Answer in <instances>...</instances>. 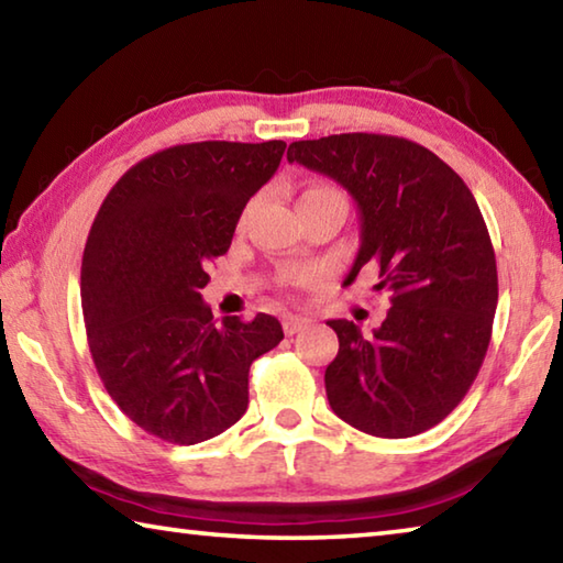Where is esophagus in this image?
I'll list each match as a JSON object with an SVG mask.
<instances>
[{
    "label": "esophagus",
    "instance_id": "obj_1",
    "mask_svg": "<svg viewBox=\"0 0 563 563\" xmlns=\"http://www.w3.org/2000/svg\"><path fill=\"white\" fill-rule=\"evenodd\" d=\"M305 325H308V322H305V320H302V318H298V316H285V318H283V330H285V335H295V332L305 330Z\"/></svg>",
    "mask_w": 563,
    "mask_h": 563
}]
</instances>
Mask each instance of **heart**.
Returning a JSON list of instances; mask_svg holds the SVG:
<instances>
[{
    "label": "heart",
    "instance_id": "b5f03b06",
    "mask_svg": "<svg viewBox=\"0 0 563 563\" xmlns=\"http://www.w3.org/2000/svg\"><path fill=\"white\" fill-rule=\"evenodd\" d=\"M332 194H335V190L328 188V186H308L302 190L300 201H308V198H318V196H332Z\"/></svg>",
    "mask_w": 563,
    "mask_h": 563
}]
</instances>
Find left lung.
I'll use <instances>...</instances> for the list:
<instances>
[{
	"instance_id": "obj_1",
	"label": "left lung",
	"mask_w": 563,
	"mask_h": 563,
	"mask_svg": "<svg viewBox=\"0 0 563 563\" xmlns=\"http://www.w3.org/2000/svg\"><path fill=\"white\" fill-rule=\"evenodd\" d=\"M288 161L352 196L360 251L345 283L373 263L393 305L373 335L328 320L332 412L387 440L427 432L462 402L492 340L497 261L472 190L430 148L383 133L295 141Z\"/></svg>"
}]
</instances>
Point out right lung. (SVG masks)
<instances>
[{"label": "right lung", "instance_id": "1", "mask_svg": "<svg viewBox=\"0 0 563 563\" xmlns=\"http://www.w3.org/2000/svg\"><path fill=\"white\" fill-rule=\"evenodd\" d=\"M283 154L285 141L158 151L117 180L93 218L81 261L93 365L121 412L158 440L198 444L235 424L253 360L283 340L265 312L218 325L201 295Z\"/></svg>", "mask_w": 563, "mask_h": 563}]
</instances>
